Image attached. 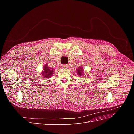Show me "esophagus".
Segmentation results:
<instances>
[{"label":"esophagus","mask_w":134,"mask_h":134,"mask_svg":"<svg viewBox=\"0 0 134 134\" xmlns=\"http://www.w3.org/2000/svg\"><path fill=\"white\" fill-rule=\"evenodd\" d=\"M63 68L64 69H67L68 68V65L67 64H64L63 65Z\"/></svg>","instance_id":"1"}]
</instances>
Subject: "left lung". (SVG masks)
Listing matches in <instances>:
<instances>
[{
  "instance_id": "left-lung-1",
  "label": "left lung",
  "mask_w": 134,
  "mask_h": 134,
  "mask_svg": "<svg viewBox=\"0 0 134 134\" xmlns=\"http://www.w3.org/2000/svg\"><path fill=\"white\" fill-rule=\"evenodd\" d=\"M83 69L82 67L79 68L78 69H77V73H78V75H79V76H82V73L83 74Z\"/></svg>"
}]
</instances>
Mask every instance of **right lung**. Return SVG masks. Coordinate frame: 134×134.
<instances>
[{
    "label": "right lung",
    "mask_w": 134,
    "mask_h": 134,
    "mask_svg": "<svg viewBox=\"0 0 134 134\" xmlns=\"http://www.w3.org/2000/svg\"><path fill=\"white\" fill-rule=\"evenodd\" d=\"M43 71L42 72V75L43 78H48L51 77V76L53 74V70L52 68H50V67L47 66V65H44L43 68Z\"/></svg>",
    "instance_id": "obj_1"
}]
</instances>
